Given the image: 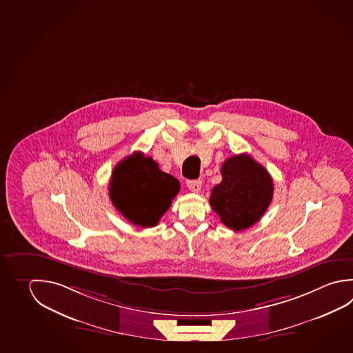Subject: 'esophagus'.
<instances>
[{
  "instance_id": "1",
  "label": "esophagus",
  "mask_w": 353,
  "mask_h": 353,
  "mask_svg": "<svg viewBox=\"0 0 353 353\" xmlns=\"http://www.w3.org/2000/svg\"><path fill=\"white\" fill-rule=\"evenodd\" d=\"M186 186L189 188L190 192H199L201 190V181L200 180H189L186 183Z\"/></svg>"
}]
</instances>
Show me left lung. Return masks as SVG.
Listing matches in <instances>:
<instances>
[{
  "instance_id": "left-lung-1",
  "label": "left lung",
  "mask_w": 353,
  "mask_h": 353,
  "mask_svg": "<svg viewBox=\"0 0 353 353\" xmlns=\"http://www.w3.org/2000/svg\"><path fill=\"white\" fill-rule=\"evenodd\" d=\"M221 176V183L212 188L209 203L225 226L245 230L268 210L274 195L272 178L246 153L226 159Z\"/></svg>"
}]
</instances>
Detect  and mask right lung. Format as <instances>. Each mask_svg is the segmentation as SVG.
<instances>
[{
  "mask_svg": "<svg viewBox=\"0 0 353 353\" xmlns=\"http://www.w3.org/2000/svg\"><path fill=\"white\" fill-rule=\"evenodd\" d=\"M178 179L161 172L153 158L134 152L112 172L109 196L117 210L132 224L152 228L179 192Z\"/></svg>",
  "mask_w": 353,
  "mask_h": 353,
  "instance_id": "add662e5",
  "label": "right lung"
}]
</instances>
